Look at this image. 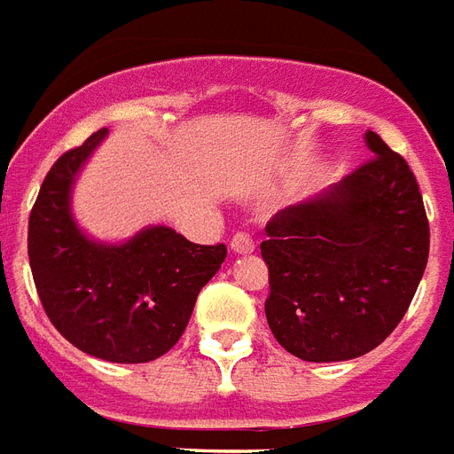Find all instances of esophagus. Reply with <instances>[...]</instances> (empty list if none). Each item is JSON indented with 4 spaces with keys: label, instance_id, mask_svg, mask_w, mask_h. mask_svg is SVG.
Returning <instances> with one entry per match:
<instances>
[{
    "label": "esophagus",
    "instance_id": "34e87169",
    "mask_svg": "<svg viewBox=\"0 0 454 454\" xmlns=\"http://www.w3.org/2000/svg\"><path fill=\"white\" fill-rule=\"evenodd\" d=\"M254 250V240L253 236H247V233H236V236L231 238V253L236 254H247Z\"/></svg>",
    "mask_w": 454,
    "mask_h": 454
}]
</instances>
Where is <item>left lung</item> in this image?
Listing matches in <instances>:
<instances>
[{
  "label": "left lung",
  "instance_id": "left-lung-1",
  "mask_svg": "<svg viewBox=\"0 0 454 454\" xmlns=\"http://www.w3.org/2000/svg\"><path fill=\"white\" fill-rule=\"evenodd\" d=\"M375 153L330 192L277 211L262 257L264 312L288 354L348 361L395 332L428 262L431 231L411 168L375 132Z\"/></svg>",
  "mask_w": 454,
  "mask_h": 454
}]
</instances>
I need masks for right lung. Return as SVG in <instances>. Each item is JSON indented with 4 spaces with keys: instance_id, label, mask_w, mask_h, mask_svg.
Here are the masks:
<instances>
[{
    "instance_id": "obj_1",
    "label": "right lung",
    "mask_w": 454,
    "mask_h": 454,
    "mask_svg": "<svg viewBox=\"0 0 454 454\" xmlns=\"http://www.w3.org/2000/svg\"><path fill=\"white\" fill-rule=\"evenodd\" d=\"M107 129L62 153L28 218V260L40 303L62 337L113 364H146L176 347L226 245H197L173 228H146L124 245L93 243L76 228L69 192Z\"/></svg>"
}]
</instances>
